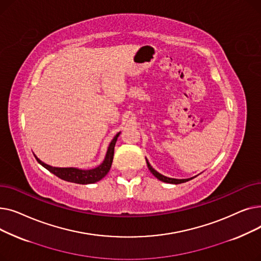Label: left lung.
Here are the masks:
<instances>
[{"label": "left lung", "mask_w": 261, "mask_h": 261, "mask_svg": "<svg viewBox=\"0 0 261 261\" xmlns=\"http://www.w3.org/2000/svg\"><path fill=\"white\" fill-rule=\"evenodd\" d=\"M146 162H147V166H148L150 172H151V173L156 177V179H159V180L162 181V182L169 183V184H181V183H185V182H187V181H189V180H191V179H194V177H189V179H172V177L165 176V175L161 174L160 172H158L154 168H152V166L150 165L147 159H146Z\"/></svg>", "instance_id": "8db88e82"}]
</instances>
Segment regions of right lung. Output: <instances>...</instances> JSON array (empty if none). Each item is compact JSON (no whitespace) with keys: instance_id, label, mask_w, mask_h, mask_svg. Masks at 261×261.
<instances>
[{"instance_id":"1","label":"right lung","mask_w":261,"mask_h":261,"mask_svg":"<svg viewBox=\"0 0 261 261\" xmlns=\"http://www.w3.org/2000/svg\"><path fill=\"white\" fill-rule=\"evenodd\" d=\"M119 134H120V132H118L114 136V139L111 141V143H110L102 163L97 167L92 168V169H80V168H75V167H53L50 165H47V164H45L40 159H38L36 154H34V155L40 165H42L49 172L60 177L61 180L76 183V184H84V185L85 184H93V183L100 181L102 177H105L107 175L110 168H111L113 156H114V147H115V144H116V141H117V138L119 136Z\"/></svg>"}]
</instances>
